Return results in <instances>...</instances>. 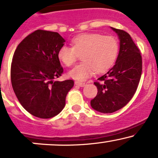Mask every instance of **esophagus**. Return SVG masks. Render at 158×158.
I'll return each instance as SVG.
<instances>
[{
	"label": "esophagus",
	"mask_w": 158,
	"mask_h": 158,
	"mask_svg": "<svg viewBox=\"0 0 158 158\" xmlns=\"http://www.w3.org/2000/svg\"><path fill=\"white\" fill-rule=\"evenodd\" d=\"M75 84H76V85H79V86H80V87H84V86H85V85H86V84L84 83V82H77V81H76V82H75Z\"/></svg>",
	"instance_id": "esophagus-1"
}]
</instances>
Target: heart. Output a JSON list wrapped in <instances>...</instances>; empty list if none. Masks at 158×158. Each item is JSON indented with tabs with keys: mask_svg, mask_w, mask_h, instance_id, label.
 Here are the masks:
<instances>
[{
	"mask_svg": "<svg viewBox=\"0 0 158 158\" xmlns=\"http://www.w3.org/2000/svg\"><path fill=\"white\" fill-rule=\"evenodd\" d=\"M72 47L63 45L58 51V58L65 66H71L82 55L83 62L69 72V76L78 81H85L96 71L103 73L116 60L119 50L118 40L111 35L82 33L73 38Z\"/></svg>",
	"mask_w": 158,
	"mask_h": 158,
	"instance_id": "1",
	"label": "heart"
}]
</instances>
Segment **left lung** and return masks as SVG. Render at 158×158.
Returning <instances> with one entry per match:
<instances>
[{
	"label": "left lung",
	"mask_w": 158,
	"mask_h": 158,
	"mask_svg": "<svg viewBox=\"0 0 158 158\" xmlns=\"http://www.w3.org/2000/svg\"><path fill=\"white\" fill-rule=\"evenodd\" d=\"M118 34L120 49L115 64L94 82L98 89L91 106L102 113H112L126 106L135 95L142 72L141 52L130 35L111 27Z\"/></svg>",
	"instance_id": "1"
}]
</instances>
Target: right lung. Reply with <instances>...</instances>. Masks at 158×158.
Returning a JSON list of instances; mask_svg holds the SVG:
<instances>
[{
    "mask_svg": "<svg viewBox=\"0 0 158 158\" xmlns=\"http://www.w3.org/2000/svg\"><path fill=\"white\" fill-rule=\"evenodd\" d=\"M64 42L56 32L37 30L19 44L13 56L10 79L14 92L21 106L37 118L57 115L74 85L72 79L54 81L63 73L58 51Z\"/></svg>",
    "mask_w": 158,
    "mask_h": 158,
    "instance_id": "obj_1",
    "label": "right lung"
}]
</instances>
